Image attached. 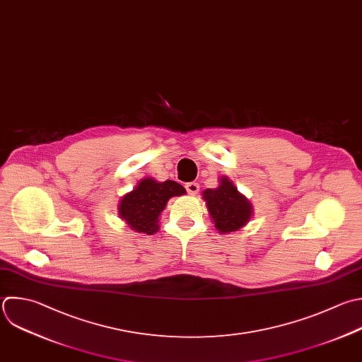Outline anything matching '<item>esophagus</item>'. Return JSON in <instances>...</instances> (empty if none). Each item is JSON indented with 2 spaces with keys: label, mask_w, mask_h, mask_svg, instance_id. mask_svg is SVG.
<instances>
[{
  "label": "esophagus",
  "mask_w": 362,
  "mask_h": 362,
  "mask_svg": "<svg viewBox=\"0 0 362 362\" xmlns=\"http://www.w3.org/2000/svg\"><path fill=\"white\" fill-rule=\"evenodd\" d=\"M185 189L188 194L197 195L199 191V185H198V182H188V184H185Z\"/></svg>",
  "instance_id": "1"
}]
</instances>
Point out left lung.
Returning <instances> with one entry per match:
<instances>
[{
	"instance_id": "obj_1",
	"label": "left lung",
	"mask_w": 362,
	"mask_h": 362,
	"mask_svg": "<svg viewBox=\"0 0 362 362\" xmlns=\"http://www.w3.org/2000/svg\"><path fill=\"white\" fill-rule=\"evenodd\" d=\"M202 197L219 233L239 230L252 218V204L238 191L228 177L219 180L218 188L205 189Z\"/></svg>"
}]
</instances>
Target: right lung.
<instances>
[{
	"label": "right lung",
	"mask_w": 362,
	"mask_h": 362,
	"mask_svg": "<svg viewBox=\"0 0 362 362\" xmlns=\"http://www.w3.org/2000/svg\"><path fill=\"white\" fill-rule=\"evenodd\" d=\"M185 194V188L171 180L158 182L143 178L119 204V215L136 232L153 235L158 230V218L173 197Z\"/></svg>",
	"instance_id": "1"
}]
</instances>
